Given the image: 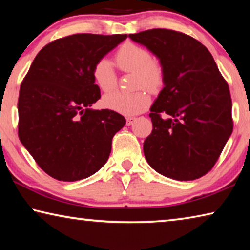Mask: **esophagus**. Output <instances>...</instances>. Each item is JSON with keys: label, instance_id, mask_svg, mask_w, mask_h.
<instances>
[{"label": "esophagus", "instance_id": "esophagus-1", "mask_svg": "<svg viewBox=\"0 0 250 250\" xmlns=\"http://www.w3.org/2000/svg\"><path fill=\"white\" fill-rule=\"evenodd\" d=\"M135 120H137V118H135V117H128V118H126V125H133Z\"/></svg>", "mask_w": 250, "mask_h": 250}]
</instances>
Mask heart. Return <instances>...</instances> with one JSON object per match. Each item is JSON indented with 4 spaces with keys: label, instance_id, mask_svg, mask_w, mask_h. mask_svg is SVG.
<instances>
[{
    "label": "heart",
    "instance_id": "obj_1",
    "mask_svg": "<svg viewBox=\"0 0 250 250\" xmlns=\"http://www.w3.org/2000/svg\"><path fill=\"white\" fill-rule=\"evenodd\" d=\"M119 68L125 73L134 74V88H145L150 92H158L164 86L166 70L159 59L152 57L151 53L142 46L126 42L122 44L115 55ZM92 78L99 89L108 92L115 89L117 77L113 67L107 58H100L92 67ZM145 89L132 94L113 91L103 99L105 108L125 116L142 112L150 104V97Z\"/></svg>",
    "mask_w": 250,
    "mask_h": 250
}]
</instances>
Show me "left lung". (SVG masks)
I'll list each match as a JSON object with an SVG mask.
<instances>
[{
  "label": "left lung",
  "instance_id": "1",
  "mask_svg": "<svg viewBox=\"0 0 250 250\" xmlns=\"http://www.w3.org/2000/svg\"><path fill=\"white\" fill-rule=\"evenodd\" d=\"M159 57L164 87L151 107L153 125L143 143L147 163L177 181L208 173L232 132L231 97L213 56L184 33L153 28L129 34Z\"/></svg>",
  "mask_w": 250,
  "mask_h": 250
}]
</instances>
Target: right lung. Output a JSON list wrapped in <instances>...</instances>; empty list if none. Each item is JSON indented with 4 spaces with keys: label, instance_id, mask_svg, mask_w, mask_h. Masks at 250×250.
<instances>
[{
    "label": "right lung",
    "instance_id": "1",
    "mask_svg": "<svg viewBox=\"0 0 250 250\" xmlns=\"http://www.w3.org/2000/svg\"><path fill=\"white\" fill-rule=\"evenodd\" d=\"M126 37L74 34L50 42L21 83L19 138L54 179H86L107 162L125 119L113 110L90 109L100 98L92 67Z\"/></svg>",
    "mask_w": 250,
    "mask_h": 250
}]
</instances>
